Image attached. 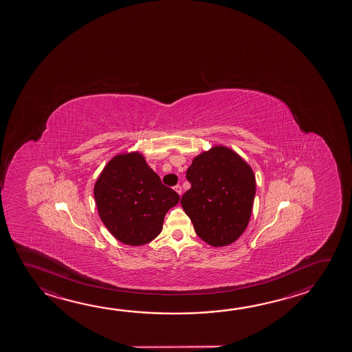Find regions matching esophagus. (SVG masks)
Segmentation results:
<instances>
[{
  "label": "esophagus",
  "mask_w": 352,
  "mask_h": 352,
  "mask_svg": "<svg viewBox=\"0 0 352 352\" xmlns=\"http://www.w3.org/2000/svg\"><path fill=\"white\" fill-rule=\"evenodd\" d=\"M174 190L177 191L179 195H182V192H183V189H182L180 185H175V186H174Z\"/></svg>",
  "instance_id": "obj_1"
}]
</instances>
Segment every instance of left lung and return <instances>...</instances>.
Segmentation results:
<instances>
[{"label":"left lung","instance_id":"8db88e82","mask_svg":"<svg viewBox=\"0 0 352 352\" xmlns=\"http://www.w3.org/2000/svg\"><path fill=\"white\" fill-rule=\"evenodd\" d=\"M186 179L191 188L180 204L197 236L212 247L234 243L252 214L256 177L251 166L220 144L194 157Z\"/></svg>","mask_w":352,"mask_h":352}]
</instances>
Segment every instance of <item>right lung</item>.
I'll list each match as a JSON object with an SVG mask.
<instances>
[{
	"label": "right lung",
	"instance_id": "add662e5",
	"mask_svg": "<svg viewBox=\"0 0 352 352\" xmlns=\"http://www.w3.org/2000/svg\"><path fill=\"white\" fill-rule=\"evenodd\" d=\"M100 219L116 240L142 246L161 234L168 210L179 195L162 184L144 155L122 152L112 157L94 185Z\"/></svg>",
	"mask_w": 352,
	"mask_h": 352
}]
</instances>
